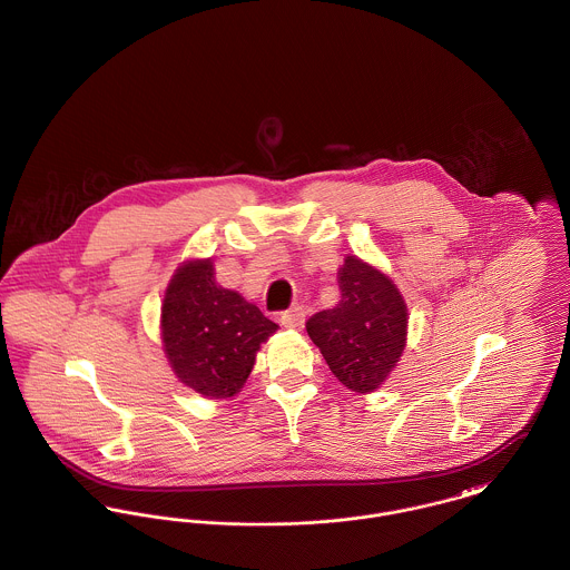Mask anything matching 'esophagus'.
<instances>
[{
    "label": "esophagus",
    "instance_id": "obj_1",
    "mask_svg": "<svg viewBox=\"0 0 570 570\" xmlns=\"http://www.w3.org/2000/svg\"><path fill=\"white\" fill-rule=\"evenodd\" d=\"M305 315H307L305 307H301V305H294L292 309H287L285 313H281V322H283V326H287V328H298V326H303V322H305Z\"/></svg>",
    "mask_w": 570,
    "mask_h": 570
}]
</instances>
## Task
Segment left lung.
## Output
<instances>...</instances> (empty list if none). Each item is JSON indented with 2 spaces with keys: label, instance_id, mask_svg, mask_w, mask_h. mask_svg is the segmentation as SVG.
I'll return each instance as SVG.
<instances>
[{
  "label": "left lung",
  "instance_id": "left-lung-1",
  "mask_svg": "<svg viewBox=\"0 0 570 570\" xmlns=\"http://www.w3.org/2000/svg\"><path fill=\"white\" fill-rule=\"evenodd\" d=\"M337 283L340 303L311 315L307 333L344 387L370 394L405 351L407 305L390 276L355 255L337 269Z\"/></svg>",
  "mask_w": 570,
  "mask_h": 570
}]
</instances>
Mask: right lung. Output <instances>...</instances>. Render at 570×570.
<instances>
[{
  "label": "right lung",
  "mask_w": 570,
  "mask_h": 570,
  "mask_svg": "<svg viewBox=\"0 0 570 570\" xmlns=\"http://www.w3.org/2000/svg\"><path fill=\"white\" fill-rule=\"evenodd\" d=\"M276 328L257 305L217 285L210 259L180 263L160 305L165 357L178 381L205 399L242 392Z\"/></svg>",
  "instance_id": "1"
}]
</instances>
